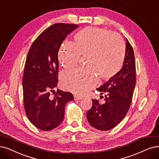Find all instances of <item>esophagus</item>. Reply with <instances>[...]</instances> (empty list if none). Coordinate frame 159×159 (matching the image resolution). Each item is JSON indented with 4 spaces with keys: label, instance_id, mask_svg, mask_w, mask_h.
Returning <instances> with one entry per match:
<instances>
[{
    "label": "esophagus",
    "instance_id": "1",
    "mask_svg": "<svg viewBox=\"0 0 159 159\" xmlns=\"http://www.w3.org/2000/svg\"><path fill=\"white\" fill-rule=\"evenodd\" d=\"M83 98V97L81 96H78V95H74V100H81Z\"/></svg>",
    "mask_w": 159,
    "mask_h": 159
}]
</instances>
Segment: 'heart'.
I'll return each mask as SVG.
<instances>
[{
    "instance_id": "heart-1",
    "label": "heart",
    "mask_w": 159,
    "mask_h": 159,
    "mask_svg": "<svg viewBox=\"0 0 159 159\" xmlns=\"http://www.w3.org/2000/svg\"><path fill=\"white\" fill-rule=\"evenodd\" d=\"M88 55L87 69L77 68L62 76V84L74 94L84 95L98 84L115 76L121 69L125 47L120 38L94 27L81 29L74 36L73 43L65 41L59 52V60L66 69L77 65L80 56Z\"/></svg>"
}]
</instances>
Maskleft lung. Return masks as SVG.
<instances>
[{
	"mask_svg": "<svg viewBox=\"0 0 159 159\" xmlns=\"http://www.w3.org/2000/svg\"><path fill=\"white\" fill-rule=\"evenodd\" d=\"M136 85V65L134 51L126 39L123 66L113 78L97 89L106 93L105 103L92 99L93 106L87 113L88 122L100 130H109L117 126L127 113Z\"/></svg>",
	"mask_w": 159,
	"mask_h": 159,
	"instance_id": "left-lung-1",
	"label": "left lung"
}]
</instances>
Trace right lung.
I'll return each mask as SVG.
<instances>
[{"mask_svg": "<svg viewBox=\"0 0 159 159\" xmlns=\"http://www.w3.org/2000/svg\"><path fill=\"white\" fill-rule=\"evenodd\" d=\"M78 25L55 23L37 37L29 51L23 78L25 111L31 123L48 131L63 120L68 102L73 94L57 89L52 97L50 92L57 86L58 52L67 35Z\"/></svg>", "mask_w": 159, "mask_h": 159, "instance_id": "1", "label": "right lung"}]
</instances>
